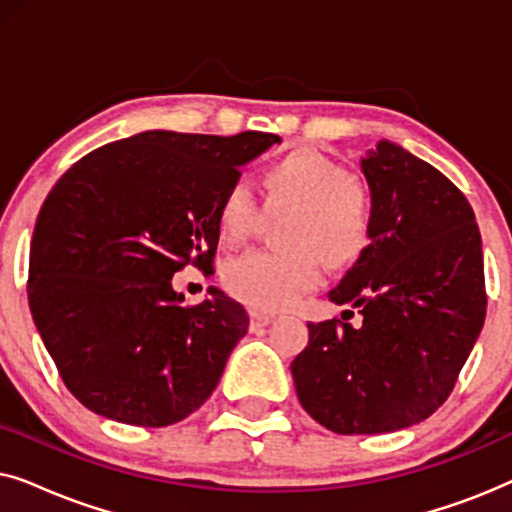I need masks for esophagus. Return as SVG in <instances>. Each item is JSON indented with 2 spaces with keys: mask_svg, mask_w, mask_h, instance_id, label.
Returning a JSON list of instances; mask_svg holds the SVG:
<instances>
[{
  "mask_svg": "<svg viewBox=\"0 0 512 512\" xmlns=\"http://www.w3.org/2000/svg\"><path fill=\"white\" fill-rule=\"evenodd\" d=\"M249 319H251V328L268 326L270 321H272L270 314H263V312H256V310H251V312H249Z\"/></svg>",
  "mask_w": 512,
  "mask_h": 512,
  "instance_id": "1",
  "label": "esophagus"
}]
</instances>
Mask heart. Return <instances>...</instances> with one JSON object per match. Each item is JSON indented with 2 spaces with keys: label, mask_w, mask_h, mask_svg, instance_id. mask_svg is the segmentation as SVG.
Returning a JSON list of instances; mask_svg holds the SVG:
<instances>
[{
  "label": "heart",
  "mask_w": 512,
  "mask_h": 512,
  "mask_svg": "<svg viewBox=\"0 0 512 512\" xmlns=\"http://www.w3.org/2000/svg\"><path fill=\"white\" fill-rule=\"evenodd\" d=\"M263 209L284 212L277 251H251L223 265L226 291L256 312L291 307L321 279L324 263L345 270L373 242V205L363 184L312 146L286 151L258 174ZM261 212L244 184H230L216 205V230L235 247L254 233Z\"/></svg>",
  "instance_id": "b5f03b06"
}]
</instances>
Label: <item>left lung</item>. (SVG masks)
Wrapping results in <instances>:
<instances>
[{"label":"left lung","mask_w":512,"mask_h":512,"mask_svg":"<svg viewBox=\"0 0 512 512\" xmlns=\"http://www.w3.org/2000/svg\"><path fill=\"white\" fill-rule=\"evenodd\" d=\"M361 170L373 242L328 298L356 307L363 321L307 324L310 342L291 363L300 405L342 436L431 417L452 394L487 312L482 240L464 193L387 139L361 158Z\"/></svg>","instance_id":"obj_1"}]
</instances>
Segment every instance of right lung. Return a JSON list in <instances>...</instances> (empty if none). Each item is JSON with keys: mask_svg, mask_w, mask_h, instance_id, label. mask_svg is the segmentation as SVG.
I'll use <instances>...</instances> for the list:
<instances>
[{"mask_svg": "<svg viewBox=\"0 0 512 512\" xmlns=\"http://www.w3.org/2000/svg\"><path fill=\"white\" fill-rule=\"evenodd\" d=\"M279 142L139 132L83 156L48 193L27 298L62 382L95 415L156 429L212 396L247 310L214 286L184 305L172 277L188 263L212 275L221 193Z\"/></svg>", "mask_w": 512, "mask_h": 512, "instance_id": "obj_1", "label": "right lung"}]
</instances>
